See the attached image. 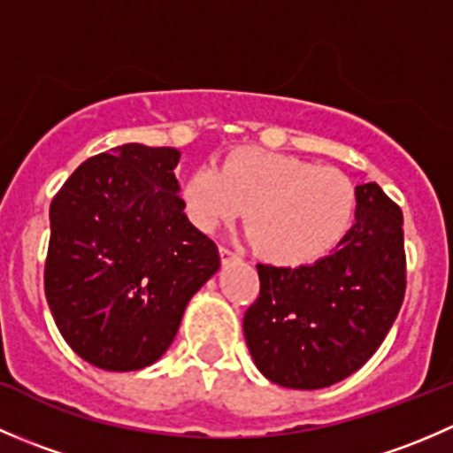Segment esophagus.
<instances>
[{"instance_id":"esophagus-1","label":"esophagus","mask_w":453,"mask_h":453,"mask_svg":"<svg viewBox=\"0 0 453 453\" xmlns=\"http://www.w3.org/2000/svg\"><path fill=\"white\" fill-rule=\"evenodd\" d=\"M219 256H221V263L223 265H227V263H232V260L239 258V256H236L234 252H230V250H227V248H219Z\"/></svg>"}]
</instances>
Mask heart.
I'll return each mask as SVG.
<instances>
[{"mask_svg":"<svg viewBox=\"0 0 453 453\" xmlns=\"http://www.w3.org/2000/svg\"><path fill=\"white\" fill-rule=\"evenodd\" d=\"M180 197L188 221L203 234L239 219L245 208V236L280 267L324 258L344 239L355 214V186L344 173L254 146L190 173Z\"/></svg>","mask_w":453,"mask_h":453,"instance_id":"heart-1","label":"heart"}]
</instances>
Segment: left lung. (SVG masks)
<instances>
[{
  "label": "left lung",
  "mask_w": 453,
  "mask_h": 453,
  "mask_svg": "<svg viewBox=\"0 0 453 453\" xmlns=\"http://www.w3.org/2000/svg\"><path fill=\"white\" fill-rule=\"evenodd\" d=\"M355 221L331 254L303 267L256 265L243 318L256 368L282 388L319 390L359 370L405 296L403 214L374 181L355 186Z\"/></svg>",
  "instance_id": "1"
}]
</instances>
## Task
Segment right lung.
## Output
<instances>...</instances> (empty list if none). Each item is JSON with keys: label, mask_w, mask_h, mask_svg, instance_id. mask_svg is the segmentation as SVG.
<instances>
[{"label": "right lung", "mask_w": 453, "mask_h": 453, "mask_svg": "<svg viewBox=\"0 0 453 453\" xmlns=\"http://www.w3.org/2000/svg\"><path fill=\"white\" fill-rule=\"evenodd\" d=\"M180 150L116 146L81 164L50 205L45 298L70 349L131 372L157 362L219 250L188 221Z\"/></svg>", "instance_id": "add662e5"}]
</instances>
